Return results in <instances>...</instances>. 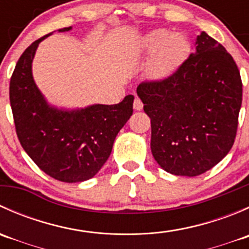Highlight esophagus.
<instances>
[{
    "label": "esophagus",
    "mask_w": 249,
    "mask_h": 249,
    "mask_svg": "<svg viewBox=\"0 0 249 249\" xmlns=\"http://www.w3.org/2000/svg\"><path fill=\"white\" fill-rule=\"evenodd\" d=\"M142 108H143L142 101H141L139 97H136V99H135V101H134V109L141 110Z\"/></svg>",
    "instance_id": "34e87169"
}]
</instances>
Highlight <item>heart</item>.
<instances>
[{"label": "heart", "mask_w": 249, "mask_h": 249, "mask_svg": "<svg viewBox=\"0 0 249 249\" xmlns=\"http://www.w3.org/2000/svg\"><path fill=\"white\" fill-rule=\"evenodd\" d=\"M189 41L179 32H170L166 29H155L141 38L140 52L143 55H152L147 67V76L159 80L171 74L187 57Z\"/></svg>", "instance_id": "heart-1"}]
</instances>
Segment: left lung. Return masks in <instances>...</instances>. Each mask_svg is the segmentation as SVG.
<instances>
[{"mask_svg": "<svg viewBox=\"0 0 249 249\" xmlns=\"http://www.w3.org/2000/svg\"><path fill=\"white\" fill-rule=\"evenodd\" d=\"M195 53L172 76L137 87L150 118V149L161 169L195 177L231 149L242 104V82L232 56L201 32Z\"/></svg>", "mask_w": 249, "mask_h": 249, "instance_id": "1", "label": "left lung"}]
</instances>
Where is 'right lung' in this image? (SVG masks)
Wrapping results in <instances>:
<instances>
[{
    "instance_id": "obj_1",
    "label": "right lung",
    "mask_w": 249,
    "mask_h": 249,
    "mask_svg": "<svg viewBox=\"0 0 249 249\" xmlns=\"http://www.w3.org/2000/svg\"><path fill=\"white\" fill-rule=\"evenodd\" d=\"M50 35L35 41L18 60L9 84L14 124L22 148L42 171L61 182H83L109 158L118 132L132 115L134 96L127 95L117 105L76 109L50 105L32 76L38 44Z\"/></svg>"
}]
</instances>
